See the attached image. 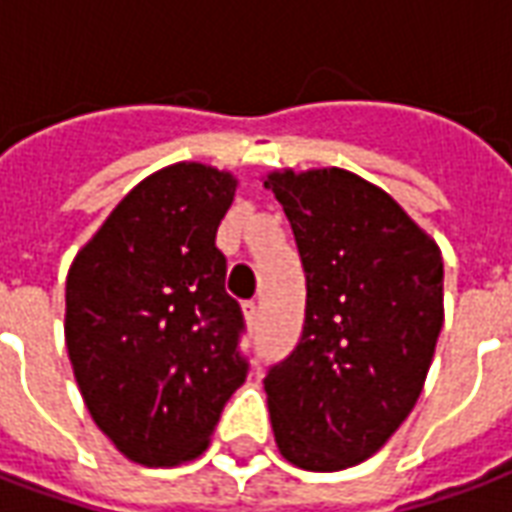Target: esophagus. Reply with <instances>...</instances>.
Returning a JSON list of instances; mask_svg holds the SVG:
<instances>
[{
	"label": "esophagus",
	"instance_id": "obj_1",
	"mask_svg": "<svg viewBox=\"0 0 512 512\" xmlns=\"http://www.w3.org/2000/svg\"><path fill=\"white\" fill-rule=\"evenodd\" d=\"M244 318L249 326H255L257 318H260V307H257V301H244Z\"/></svg>",
	"mask_w": 512,
	"mask_h": 512
}]
</instances>
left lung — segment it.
Instances as JSON below:
<instances>
[{"label": "left lung", "mask_w": 512, "mask_h": 512, "mask_svg": "<svg viewBox=\"0 0 512 512\" xmlns=\"http://www.w3.org/2000/svg\"><path fill=\"white\" fill-rule=\"evenodd\" d=\"M299 246L307 310L296 348L268 367L279 452L307 472L367 461L417 403L444 323L436 241L354 172H271Z\"/></svg>", "instance_id": "8db88e82"}]
</instances>
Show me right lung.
<instances>
[{
	"label": "right lung",
	"instance_id": "right-lung-1",
	"mask_svg": "<svg viewBox=\"0 0 512 512\" xmlns=\"http://www.w3.org/2000/svg\"><path fill=\"white\" fill-rule=\"evenodd\" d=\"M230 172L180 161L120 200L65 282V345L95 425L142 466L197 458L244 384V312L216 230Z\"/></svg>",
	"mask_w": 512,
	"mask_h": 512
}]
</instances>
